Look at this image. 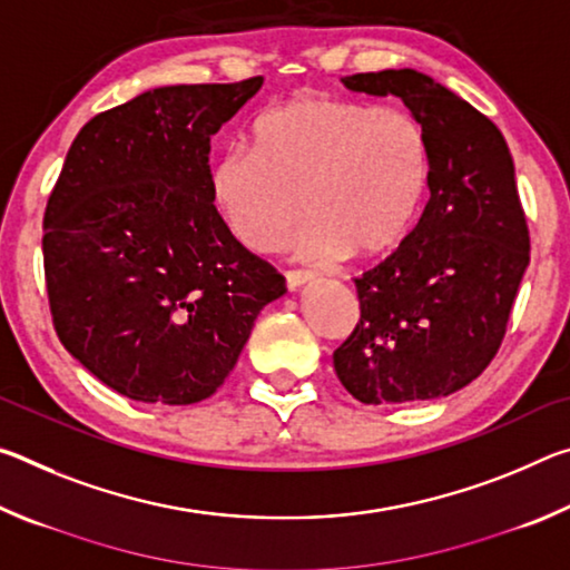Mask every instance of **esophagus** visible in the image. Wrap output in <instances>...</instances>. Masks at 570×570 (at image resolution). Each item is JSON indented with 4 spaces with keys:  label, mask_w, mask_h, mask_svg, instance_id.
I'll return each mask as SVG.
<instances>
[{
    "label": "esophagus",
    "mask_w": 570,
    "mask_h": 570,
    "mask_svg": "<svg viewBox=\"0 0 570 570\" xmlns=\"http://www.w3.org/2000/svg\"><path fill=\"white\" fill-rule=\"evenodd\" d=\"M312 272H286V288L288 292H298V288L312 282Z\"/></svg>",
    "instance_id": "1"
}]
</instances>
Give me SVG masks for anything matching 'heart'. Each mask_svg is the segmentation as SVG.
Segmentation results:
<instances>
[{"label":"heart","mask_w":570,"mask_h":570,"mask_svg":"<svg viewBox=\"0 0 570 570\" xmlns=\"http://www.w3.org/2000/svg\"><path fill=\"white\" fill-rule=\"evenodd\" d=\"M428 180V135L410 112L304 95L266 110L208 186L230 236L256 254L282 250L306 210L304 256L366 258L404 238Z\"/></svg>","instance_id":"heart-1"}]
</instances>
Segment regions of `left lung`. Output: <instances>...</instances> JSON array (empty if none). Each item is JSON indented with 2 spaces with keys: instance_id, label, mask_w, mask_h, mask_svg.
<instances>
[{
  "instance_id": "obj_1",
  "label": "left lung",
  "mask_w": 570,
  "mask_h": 570,
  "mask_svg": "<svg viewBox=\"0 0 570 570\" xmlns=\"http://www.w3.org/2000/svg\"><path fill=\"white\" fill-rule=\"evenodd\" d=\"M400 98L430 146V200L392 256L360 278V322L334 352L364 404L438 400L470 384L503 342L530 240L508 142L485 115L417 70L342 77Z\"/></svg>"
}]
</instances>
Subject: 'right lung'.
Masks as SVG:
<instances>
[{"mask_svg":"<svg viewBox=\"0 0 570 570\" xmlns=\"http://www.w3.org/2000/svg\"><path fill=\"white\" fill-rule=\"evenodd\" d=\"M166 85L77 132L45 210L57 336L122 397L193 404L238 362L284 276L230 236L210 200V135L262 90Z\"/></svg>","mask_w":570,"mask_h":570,"instance_id":"add662e5","label":"right lung"}]
</instances>
